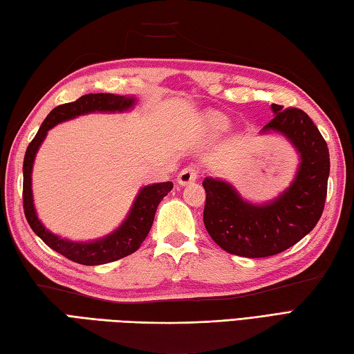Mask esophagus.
I'll return each mask as SVG.
<instances>
[{"label":"esophagus","instance_id":"1","mask_svg":"<svg viewBox=\"0 0 354 354\" xmlns=\"http://www.w3.org/2000/svg\"><path fill=\"white\" fill-rule=\"evenodd\" d=\"M198 179V170L193 165H185V167L178 173V183L181 185H187Z\"/></svg>","mask_w":354,"mask_h":354}]
</instances>
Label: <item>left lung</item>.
Masks as SVG:
<instances>
[{
  "mask_svg": "<svg viewBox=\"0 0 354 354\" xmlns=\"http://www.w3.org/2000/svg\"><path fill=\"white\" fill-rule=\"evenodd\" d=\"M274 118L263 131L284 133L301 153L292 185L266 205L248 204L219 179L205 178L204 223L222 250L240 257L280 254L315 228L324 212L330 156L326 140L310 117L298 108L272 104Z\"/></svg>",
  "mask_w": 354,
  "mask_h": 354,
  "instance_id": "8db88e82",
  "label": "left lung"
}]
</instances>
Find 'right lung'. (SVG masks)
Returning <instances> with one entry per match:
<instances>
[{"mask_svg": "<svg viewBox=\"0 0 354 354\" xmlns=\"http://www.w3.org/2000/svg\"><path fill=\"white\" fill-rule=\"evenodd\" d=\"M135 99L132 97H123L115 94H85L80 99L71 103L59 104L53 109L47 118L44 120L39 131L35 135V138L30 141L26 150L24 164H22V173H24V183H22V205H24L26 219L30 228L35 231L37 237H41L42 242L50 246L53 251L62 254L68 260L79 263L85 266L104 265V263L115 261L135 252L145 242L150 228H152L153 217L156 207L161 199L171 189V183L152 184L142 189L137 201L133 202L132 209L127 219L123 222L122 227L115 230L112 234L104 239L95 240L91 243H76L70 240H64L55 234H51L48 230L44 228V225L37 221L33 198H32V167L35 161V155L44 141L45 135L53 126L77 117L80 114H88L94 111H126L133 104Z\"/></svg>", "mask_w": 354, "mask_h": 354, "instance_id": "add662e5", "label": "right lung"}]
</instances>
